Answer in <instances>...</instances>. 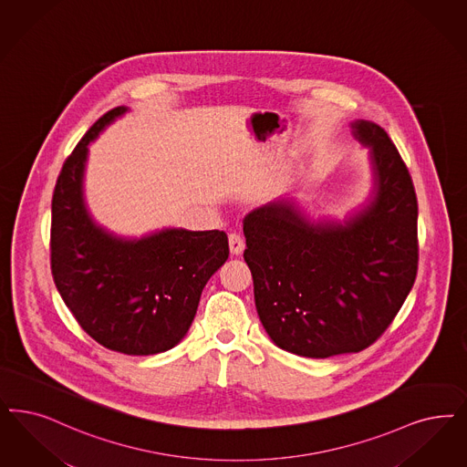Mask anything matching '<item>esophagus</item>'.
<instances>
[{
	"instance_id": "obj_1",
	"label": "esophagus",
	"mask_w": 467,
	"mask_h": 467,
	"mask_svg": "<svg viewBox=\"0 0 467 467\" xmlns=\"http://www.w3.org/2000/svg\"><path fill=\"white\" fill-rule=\"evenodd\" d=\"M229 250L233 255H240L244 250V240L238 233H231L229 234Z\"/></svg>"
}]
</instances>
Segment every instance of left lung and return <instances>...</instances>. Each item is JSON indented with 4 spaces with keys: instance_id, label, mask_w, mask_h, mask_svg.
<instances>
[{
    "instance_id": "1",
    "label": "left lung",
    "mask_w": 467,
    "mask_h": 467,
    "mask_svg": "<svg viewBox=\"0 0 467 467\" xmlns=\"http://www.w3.org/2000/svg\"><path fill=\"white\" fill-rule=\"evenodd\" d=\"M369 148L372 192L345 221H312L290 200L243 219L255 306L274 343L326 358L368 348L386 331L418 274V198L383 128L350 124Z\"/></svg>"
}]
</instances>
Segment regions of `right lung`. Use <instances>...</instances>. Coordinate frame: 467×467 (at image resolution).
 <instances>
[{
	"instance_id": "obj_1",
	"label": "right lung",
	"mask_w": 467,
	"mask_h": 467,
	"mask_svg": "<svg viewBox=\"0 0 467 467\" xmlns=\"http://www.w3.org/2000/svg\"><path fill=\"white\" fill-rule=\"evenodd\" d=\"M128 112L99 117L65 161L51 200V274L82 329L113 352L161 354L186 337L202 291L227 257L224 231L161 229L122 238L84 202L88 145Z\"/></svg>"
}]
</instances>
